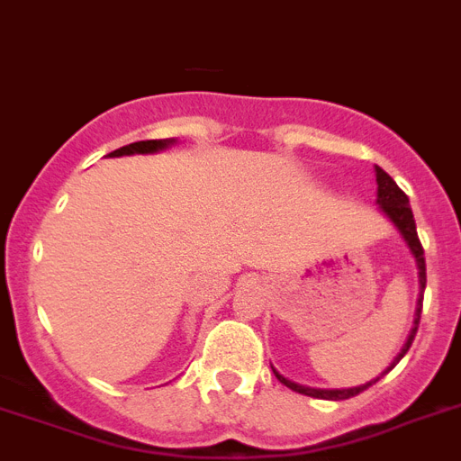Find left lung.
Returning a JSON list of instances; mask_svg holds the SVG:
<instances>
[{"label": "left lung", "instance_id": "8db88e82", "mask_svg": "<svg viewBox=\"0 0 461 461\" xmlns=\"http://www.w3.org/2000/svg\"><path fill=\"white\" fill-rule=\"evenodd\" d=\"M375 183H378V199H375V203H378V208L383 211V215L390 220L392 225L397 227V231L402 234L403 243H406L408 250H411V255H413L415 267H418L420 294H418V306H415L413 327H411V331H408L406 343L402 346V350H399L397 357L392 359L390 366H387V369L383 371L380 375H375L374 380H369V383H364V385H357V387H346V390H320V387H306V385H299V383H294V380L285 378V375L278 374V371L271 366V369H274V374H276V378H278L283 385L290 387V390H294V392H299V394H306V397L330 399V402H341V399L357 397L359 392H364L366 387H371L374 383H378L383 375L390 374V371L397 366L399 359L406 355L408 348H411V343H413L415 331H418L420 313H422V292H424V285H427V269H424V250H422V243H420V239H418V230H415L413 211H411V203H408V197L402 192V187L392 181V176L385 174V171L380 169V167H375Z\"/></svg>", "mask_w": 461, "mask_h": 461}]
</instances>
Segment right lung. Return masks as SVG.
<instances>
[{
	"instance_id": "add662e5",
	"label": "right lung",
	"mask_w": 461,
	"mask_h": 461,
	"mask_svg": "<svg viewBox=\"0 0 461 461\" xmlns=\"http://www.w3.org/2000/svg\"><path fill=\"white\" fill-rule=\"evenodd\" d=\"M176 139H153V141H136L130 143V146H122L113 153H109V158H122V155H150L159 153L164 148L174 146Z\"/></svg>"
}]
</instances>
